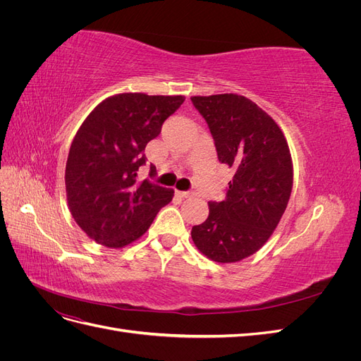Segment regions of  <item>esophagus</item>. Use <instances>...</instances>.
I'll list each match as a JSON object with an SVG mask.
<instances>
[{"instance_id":"esophagus-1","label":"esophagus","mask_w":361,"mask_h":361,"mask_svg":"<svg viewBox=\"0 0 361 361\" xmlns=\"http://www.w3.org/2000/svg\"><path fill=\"white\" fill-rule=\"evenodd\" d=\"M176 195L180 199H190L192 197V192H188V191H176Z\"/></svg>"}]
</instances>
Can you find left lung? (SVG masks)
<instances>
[{
	"label": "left lung",
	"mask_w": 361,
	"mask_h": 361,
	"mask_svg": "<svg viewBox=\"0 0 361 361\" xmlns=\"http://www.w3.org/2000/svg\"><path fill=\"white\" fill-rule=\"evenodd\" d=\"M191 101L211 129L218 161L235 170L226 199L209 202V215L192 227L191 238L207 259L235 264L265 245L286 211L293 185L290 150L276 120L245 96Z\"/></svg>",
	"instance_id": "obj_1"
}]
</instances>
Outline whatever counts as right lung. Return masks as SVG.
Returning <instances> with one entry per match:
<instances>
[{
  "mask_svg": "<svg viewBox=\"0 0 361 361\" xmlns=\"http://www.w3.org/2000/svg\"><path fill=\"white\" fill-rule=\"evenodd\" d=\"M183 96L118 93L97 104L76 133L66 162L69 211L94 243L122 248L143 236L174 191L138 180L145 149ZM155 167H150V174Z\"/></svg>",
  "mask_w": 361,
  "mask_h": 361,
  "instance_id": "add662e5",
  "label": "right lung"
}]
</instances>
